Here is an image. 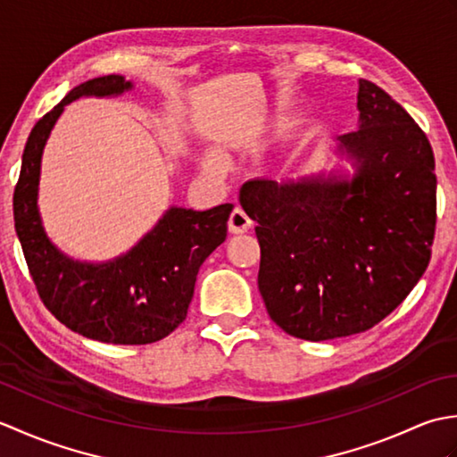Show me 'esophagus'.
Segmentation results:
<instances>
[{"label": "esophagus", "instance_id": "34e87169", "mask_svg": "<svg viewBox=\"0 0 457 457\" xmlns=\"http://www.w3.org/2000/svg\"><path fill=\"white\" fill-rule=\"evenodd\" d=\"M228 228L231 234H245L251 228V218L241 208H236L228 220Z\"/></svg>", "mask_w": 457, "mask_h": 457}]
</instances>
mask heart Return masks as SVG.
<instances>
[{
	"label": "heart",
	"instance_id": "obj_1",
	"mask_svg": "<svg viewBox=\"0 0 457 457\" xmlns=\"http://www.w3.org/2000/svg\"><path fill=\"white\" fill-rule=\"evenodd\" d=\"M210 162L213 164V167H220L221 157H220V154H213V157H210Z\"/></svg>",
	"mask_w": 457,
	"mask_h": 457
}]
</instances>
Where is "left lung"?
<instances>
[{"mask_svg":"<svg viewBox=\"0 0 457 457\" xmlns=\"http://www.w3.org/2000/svg\"><path fill=\"white\" fill-rule=\"evenodd\" d=\"M359 129L339 137L352 180L255 179L239 200L261 247L259 290L287 334L324 342L371 329L409 296L432 257L434 153L401 104L359 80Z\"/></svg>","mask_w":457,"mask_h":457,"instance_id":"8db88e82","label":"left lung"}]
</instances>
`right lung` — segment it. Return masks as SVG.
I'll list each match as a JSON object with an SVG mask.
<instances>
[{
    "label": "right lung",
    "instance_id": "add662e5",
    "mask_svg": "<svg viewBox=\"0 0 457 457\" xmlns=\"http://www.w3.org/2000/svg\"><path fill=\"white\" fill-rule=\"evenodd\" d=\"M131 82L110 74L84 82L35 123L13 192L15 231L38 298L58 322L96 342L145 345L174 332L187 318L204 261L228 236L234 204L206 212L170 208L128 255L88 265L48 241L37 210L41 154L64 105L80 96H115Z\"/></svg>",
    "mask_w": 457,
    "mask_h": 457
}]
</instances>
